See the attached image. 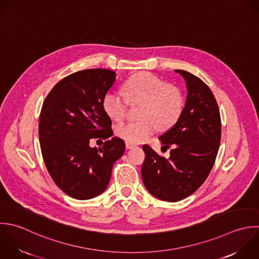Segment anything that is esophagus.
I'll list each match as a JSON object with an SVG mask.
<instances>
[{
  "instance_id": "34e87169",
  "label": "esophagus",
  "mask_w": 259,
  "mask_h": 259,
  "mask_svg": "<svg viewBox=\"0 0 259 259\" xmlns=\"http://www.w3.org/2000/svg\"><path fill=\"white\" fill-rule=\"evenodd\" d=\"M125 145H126V148H127V149H132L133 147L136 146V144H134V143H132V142H128V141H126Z\"/></svg>"
}]
</instances>
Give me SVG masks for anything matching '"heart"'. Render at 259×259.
Returning a JSON list of instances; mask_svg holds the SVG:
<instances>
[{
	"label": "heart",
	"instance_id": "1",
	"mask_svg": "<svg viewBox=\"0 0 259 259\" xmlns=\"http://www.w3.org/2000/svg\"><path fill=\"white\" fill-rule=\"evenodd\" d=\"M126 96L118 92H109L104 98V110L116 121L125 118L129 105H140L141 121L118 125L116 134L132 143L142 142L156 132L171 127L180 118L185 99L182 92L161 78L141 72L130 77L123 85Z\"/></svg>",
	"mask_w": 259,
	"mask_h": 259
}]
</instances>
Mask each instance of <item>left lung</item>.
<instances>
[{"label": "left lung", "mask_w": 259, "mask_h": 259, "mask_svg": "<svg viewBox=\"0 0 259 259\" xmlns=\"http://www.w3.org/2000/svg\"><path fill=\"white\" fill-rule=\"evenodd\" d=\"M186 80L188 96L177 123L159 137L170 148L169 158L142 146L145 160L142 181L155 198L181 201L195 193L206 181L215 163L221 140V117L210 88L189 71L176 69Z\"/></svg>", "instance_id": "8db88e82"}]
</instances>
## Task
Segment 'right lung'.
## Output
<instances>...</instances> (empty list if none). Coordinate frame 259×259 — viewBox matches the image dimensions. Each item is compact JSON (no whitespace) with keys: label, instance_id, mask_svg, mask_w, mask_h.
I'll return each instance as SVG.
<instances>
[{"label":"right lung","instance_id":"add662e5","mask_svg":"<svg viewBox=\"0 0 259 259\" xmlns=\"http://www.w3.org/2000/svg\"><path fill=\"white\" fill-rule=\"evenodd\" d=\"M113 70L84 69L59 80L45 98L39 117V142L45 166L56 186L71 198L89 200L108 187L125 142L113 137L104 98L116 76ZM108 139L91 148L92 139Z\"/></svg>","mask_w":259,"mask_h":259}]
</instances>
